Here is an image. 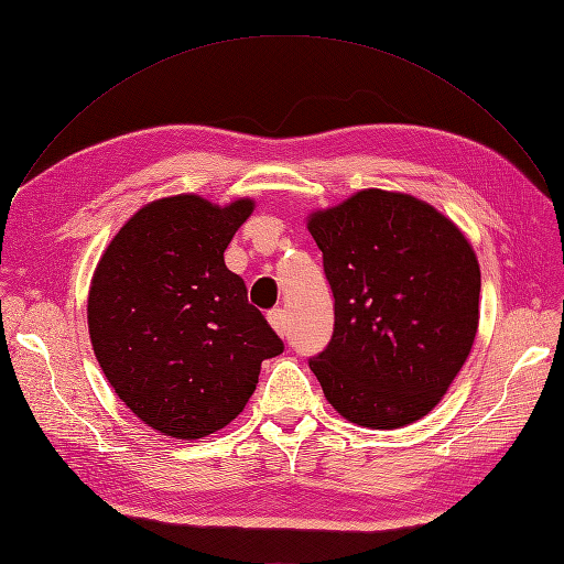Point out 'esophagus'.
<instances>
[{
  "label": "esophagus",
  "mask_w": 564,
  "mask_h": 564,
  "mask_svg": "<svg viewBox=\"0 0 564 564\" xmlns=\"http://www.w3.org/2000/svg\"><path fill=\"white\" fill-rule=\"evenodd\" d=\"M267 323H269V327H272L279 336H285V332H288V317H285V311H281V308H276V311H269V313H267Z\"/></svg>",
  "instance_id": "esophagus-1"
}]
</instances>
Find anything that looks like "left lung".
Masks as SVG:
<instances>
[{
  "label": "left lung",
  "mask_w": 564,
  "mask_h": 564,
  "mask_svg": "<svg viewBox=\"0 0 564 564\" xmlns=\"http://www.w3.org/2000/svg\"><path fill=\"white\" fill-rule=\"evenodd\" d=\"M334 336L311 359L332 408L357 426L401 429L443 401L479 327L481 272L449 216L401 191L361 188L315 209Z\"/></svg>",
  "instance_id": "1"
}]
</instances>
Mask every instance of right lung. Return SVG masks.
<instances>
[{
    "instance_id": "add662e5",
    "label": "right lung",
    "mask_w": 564,
    "mask_h": 564,
    "mask_svg": "<svg viewBox=\"0 0 564 564\" xmlns=\"http://www.w3.org/2000/svg\"><path fill=\"white\" fill-rule=\"evenodd\" d=\"M180 193L142 205L96 262L87 325L115 394L150 429L200 440L228 426L281 338L224 253L253 214Z\"/></svg>"
}]
</instances>
